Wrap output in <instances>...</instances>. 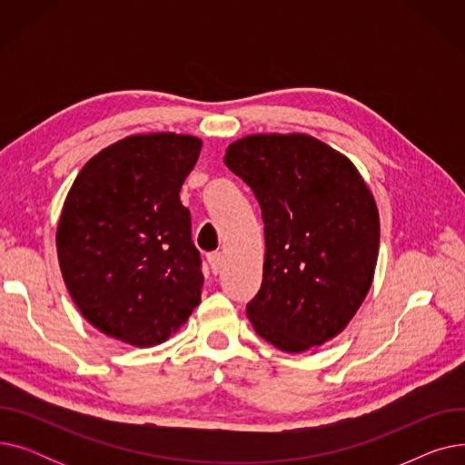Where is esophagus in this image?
Returning <instances> with one entry per match:
<instances>
[{
  "mask_svg": "<svg viewBox=\"0 0 465 465\" xmlns=\"http://www.w3.org/2000/svg\"><path fill=\"white\" fill-rule=\"evenodd\" d=\"M223 252H211L207 254V263L211 267V272L216 275L220 272V267H223Z\"/></svg>",
  "mask_w": 465,
  "mask_h": 465,
  "instance_id": "esophagus-1",
  "label": "esophagus"
}]
</instances>
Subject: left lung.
I'll return each instance as SVG.
<instances>
[{
  "instance_id": "1",
  "label": "left lung",
  "mask_w": 465,
  "mask_h": 465,
  "mask_svg": "<svg viewBox=\"0 0 465 465\" xmlns=\"http://www.w3.org/2000/svg\"><path fill=\"white\" fill-rule=\"evenodd\" d=\"M224 162L251 186L263 220V279L249 321L284 352L326 343L373 281L381 232L368 184L349 158L303 134L242 137Z\"/></svg>"
}]
</instances>
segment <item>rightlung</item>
I'll use <instances>...</instances> for the list:
<instances>
[{
    "label": "right lung",
    "mask_w": 465,
    "mask_h": 465,
    "mask_svg": "<svg viewBox=\"0 0 465 465\" xmlns=\"http://www.w3.org/2000/svg\"><path fill=\"white\" fill-rule=\"evenodd\" d=\"M202 141L151 134L97 153L73 183L56 232L73 302L102 333L153 347L202 300V256L179 192Z\"/></svg>",
    "instance_id": "obj_1"
}]
</instances>
